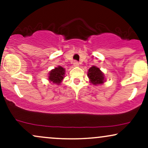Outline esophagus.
<instances>
[{"mask_svg": "<svg viewBox=\"0 0 148 148\" xmlns=\"http://www.w3.org/2000/svg\"><path fill=\"white\" fill-rule=\"evenodd\" d=\"M79 62H77V61H75V62H73V65H74V66H79Z\"/></svg>", "mask_w": 148, "mask_h": 148, "instance_id": "esophagus-1", "label": "esophagus"}]
</instances>
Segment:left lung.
<instances>
[{"instance_id":"obj_1","label":"left lung","mask_w":148,"mask_h":148,"mask_svg":"<svg viewBox=\"0 0 148 148\" xmlns=\"http://www.w3.org/2000/svg\"><path fill=\"white\" fill-rule=\"evenodd\" d=\"M87 75L90 82L94 85L103 84L105 82V76L102 72L98 67L93 66L88 69Z\"/></svg>"}]
</instances>
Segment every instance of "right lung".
<instances>
[{
    "instance_id": "add662e5",
    "label": "right lung",
    "mask_w": 148,
    "mask_h": 148,
    "mask_svg": "<svg viewBox=\"0 0 148 148\" xmlns=\"http://www.w3.org/2000/svg\"><path fill=\"white\" fill-rule=\"evenodd\" d=\"M64 75H65V69L59 66L49 73L48 79L50 82H53L54 84H60L64 78Z\"/></svg>"
}]
</instances>
